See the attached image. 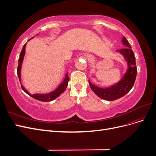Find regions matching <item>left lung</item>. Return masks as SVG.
<instances>
[{
	"label": "left lung",
	"mask_w": 156,
	"mask_h": 156,
	"mask_svg": "<svg viewBox=\"0 0 156 156\" xmlns=\"http://www.w3.org/2000/svg\"><path fill=\"white\" fill-rule=\"evenodd\" d=\"M122 43L127 48L119 49L118 51H119L124 56L125 58L127 61V64H128V69L124 75V77L116 85L107 88H100L92 84L90 81H88L90 87L94 92L103 100L114 101L123 97L130 91V90L134 85L136 72H137L135 63V56L133 50L131 49V45L125 36H124L122 39Z\"/></svg>",
	"instance_id": "1"
}]
</instances>
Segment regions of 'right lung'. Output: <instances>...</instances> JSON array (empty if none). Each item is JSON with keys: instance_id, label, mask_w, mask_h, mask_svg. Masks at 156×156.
Returning <instances> with one entry per match:
<instances>
[{"instance_id": "1", "label": "right lung", "mask_w": 156, "mask_h": 156, "mask_svg": "<svg viewBox=\"0 0 156 156\" xmlns=\"http://www.w3.org/2000/svg\"><path fill=\"white\" fill-rule=\"evenodd\" d=\"M31 39V38H30ZM25 46H26V44L23 45V48L21 50V52L20 53V58H19V61H18V66H17V75L18 77L20 78V80H21V64H22V62L23 60V57L25 56ZM69 81V77L68 73L66 74L65 77V79L64 80L63 83L60 84V85L56 88L55 90L53 92H51L50 94H33V95H31L29 92H28L24 88L22 85H21V88L22 89L24 90L27 94H29V96H30L31 97H32L33 98L36 99L37 100H39L41 101H50L55 100L56 98H58L61 94L63 93L64 92V90L66 88L67 86H68V83Z\"/></svg>"}]
</instances>
